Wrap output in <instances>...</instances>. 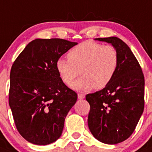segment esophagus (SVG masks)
<instances>
[{
	"mask_svg": "<svg viewBox=\"0 0 152 152\" xmlns=\"http://www.w3.org/2000/svg\"><path fill=\"white\" fill-rule=\"evenodd\" d=\"M85 98V95L84 94H78V99H83Z\"/></svg>",
	"mask_w": 152,
	"mask_h": 152,
	"instance_id": "obj_1",
	"label": "esophagus"
}]
</instances>
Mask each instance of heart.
Listing matches in <instances>:
<instances>
[{
    "label": "heart",
    "instance_id": "b5f03b06",
    "mask_svg": "<svg viewBox=\"0 0 152 152\" xmlns=\"http://www.w3.org/2000/svg\"><path fill=\"white\" fill-rule=\"evenodd\" d=\"M68 58H60L56 61V69L67 85L72 83L80 70L81 77L71 84L77 91L105 88L114 77L118 65V52L114 47L91 40L72 48Z\"/></svg>",
    "mask_w": 152,
    "mask_h": 152
}]
</instances>
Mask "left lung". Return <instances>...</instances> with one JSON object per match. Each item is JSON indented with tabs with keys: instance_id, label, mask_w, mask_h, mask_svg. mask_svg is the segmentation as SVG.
I'll use <instances>...</instances> for the list:
<instances>
[{
	"instance_id": "8db88e82",
	"label": "left lung",
	"mask_w": 152,
	"mask_h": 152,
	"mask_svg": "<svg viewBox=\"0 0 152 152\" xmlns=\"http://www.w3.org/2000/svg\"><path fill=\"white\" fill-rule=\"evenodd\" d=\"M95 39L116 49L118 65L105 88L86 96L90 105L88 125L99 142L115 145L130 137L143 113L145 78L131 49L122 39L116 37Z\"/></svg>"
}]
</instances>
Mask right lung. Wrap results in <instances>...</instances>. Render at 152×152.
I'll return each mask as SVG.
<instances>
[{"label":"right lung","instance_id":"add662e5","mask_svg":"<svg viewBox=\"0 0 152 152\" xmlns=\"http://www.w3.org/2000/svg\"><path fill=\"white\" fill-rule=\"evenodd\" d=\"M77 44L63 39H36L11 67L10 105L18 132L27 142L46 145L61 136L77 94L63 83L56 61Z\"/></svg>","mask_w":152,"mask_h":152}]
</instances>
